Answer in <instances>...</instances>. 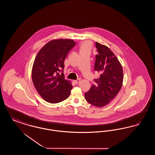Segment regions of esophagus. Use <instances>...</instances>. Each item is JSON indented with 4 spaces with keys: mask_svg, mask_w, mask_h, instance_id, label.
<instances>
[{
    "mask_svg": "<svg viewBox=\"0 0 155 155\" xmlns=\"http://www.w3.org/2000/svg\"><path fill=\"white\" fill-rule=\"evenodd\" d=\"M80 80H74V82L75 84H78V83H80Z\"/></svg>",
    "mask_w": 155,
    "mask_h": 155,
    "instance_id": "1",
    "label": "esophagus"
}]
</instances>
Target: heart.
Listing matches in <instances>:
<instances>
[{
  "label": "heart",
  "mask_w": 155,
  "mask_h": 155,
  "mask_svg": "<svg viewBox=\"0 0 155 155\" xmlns=\"http://www.w3.org/2000/svg\"><path fill=\"white\" fill-rule=\"evenodd\" d=\"M91 49V44L89 42H85L81 45L80 48V52H90Z\"/></svg>",
  "instance_id": "1"
}]
</instances>
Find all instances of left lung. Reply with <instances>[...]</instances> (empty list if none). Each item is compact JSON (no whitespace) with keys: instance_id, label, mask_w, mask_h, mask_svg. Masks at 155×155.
<instances>
[{"instance_id":"obj_1","label":"left lung","mask_w":155,"mask_h":155,"mask_svg":"<svg viewBox=\"0 0 155 155\" xmlns=\"http://www.w3.org/2000/svg\"><path fill=\"white\" fill-rule=\"evenodd\" d=\"M97 51L94 69L100 73L95 79L85 98L88 103L96 107H103L110 103L120 91L123 82L121 64L113 52L106 46L95 43Z\"/></svg>"}]
</instances>
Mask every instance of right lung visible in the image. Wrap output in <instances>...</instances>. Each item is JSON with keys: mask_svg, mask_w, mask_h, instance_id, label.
Here are the masks:
<instances>
[{"mask_svg": "<svg viewBox=\"0 0 155 155\" xmlns=\"http://www.w3.org/2000/svg\"><path fill=\"white\" fill-rule=\"evenodd\" d=\"M75 44L73 39H54L37 54L32 69V80L38 94L49 103L62 102L70 95L73 85L71 81L64 79L63 72L64 60Z\"/></svg>", "mask_w": 155, "mask_h": 155, "instance_id": "right-lung-1", "label": "right lung"}]
</instances>
